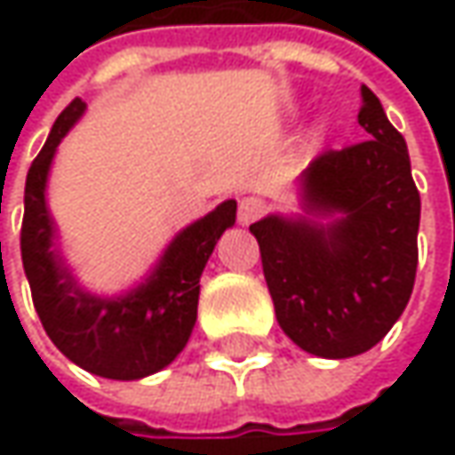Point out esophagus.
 <instances>
[{
	"instance_id": "34e87169",
	"label": "esophagus",
	"mask_w": 455,
	"mask_h": 455,
	"mask_svg": "<svg viewBox=\"0 0 455 455\" xmlns=\"http://www.w3.org/2000/svg\"><path fill=\"white\" fill-rule=\"evenodd\" d=\"M263 212H266V202L260 197H243L240 207H237V220H240V225H251Z\"/></svg>"
}]
</instances>
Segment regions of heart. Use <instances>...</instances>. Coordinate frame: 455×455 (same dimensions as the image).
<instances>
[{"instance_id": "b5f03b06", "label": "heart", "mask_w": 455, "mask_h": 455, "mask_svg": "<svg viewBox=\"0 0 455 455\" xmlns=\"http://www.w3.org/2000/svg\"><path fill=\"white\" fill-rule=\"evenodd\" d=\"M322 133H323V129H322V126H319V129H316V132H314V139H319V136H322Z\"/></svg>"}]
</instances>
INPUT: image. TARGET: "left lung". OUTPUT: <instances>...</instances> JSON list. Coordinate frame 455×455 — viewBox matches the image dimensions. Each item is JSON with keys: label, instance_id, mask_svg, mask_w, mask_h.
Instances as JSON below:
<instances>
[{"label": "left lung", "instance_id": "1", "mask_svg": "<svg viewBox=\"0 0 455 455\" xmlns=\"http://www.w3.org/2000/svg\"><path fill=\"white\" fill-rule=\"evenodd\" d=\"M367 141L323 151L299 180L304 215L251 225L281 329L308 355L357 357L411 301L420 195L403 133L362 85Z\"/></svg>", "mask_w": 455, "mask_h": 455}]
</instances>
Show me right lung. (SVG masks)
<instances>
[{"label": "right lung", "instance_id": "right-lung-1", "mask_svg": "<svg viewBox=\"0 0 455 455\" xmlns=\"http://www.w3.org/2000/svg\"><path fill=\"white\" fill-rule=\"evenodd\" d=\"M85 114L76 98L52 124L27 172L22 266L47 337L70 362L108 379H141L172 364L197 322L200 275L220 235L235 225V200H225L187 225L164 248L149 275L118 296H98L78 283L58 245L47 207V177L58 144Z\"/></svg>", "mask_w": 455, "mask_h": 455}]
</instances>
